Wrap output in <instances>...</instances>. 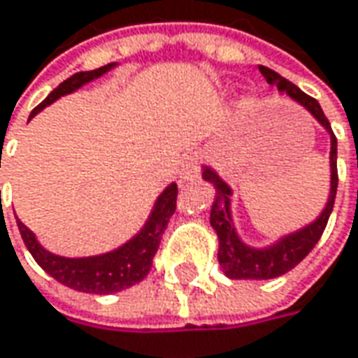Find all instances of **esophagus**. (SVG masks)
<instances>
[{
	"label": "esophagus",
	"mask_w": 358,
	"mask_h": 358,
	"mask_svg": "<svg viewBox=\"0 0 358 358\" xmlns=\"http://www.w3.org/2000/svg\"><path fill=\"white\" fill-rule=\"evenodd\" d=\"M200 174V162L196 155H186L182 164H180V178L182 180H194Z\"/></svg>",
	"instance_id": "34e87169"
}]
</instances>
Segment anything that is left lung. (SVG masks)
I'll use <instances>...</instances> for the list:
<instances>
[{"mask_svg": "<svg viewBox=\"0 0 358 358\" xmlns=\"http://www.w3.org/2000/svg\"><path fill=\"white\" fill-rule=\"evenodd\" d=\"M259 73L264 75L265 80L269 85H278L279 91L287 93L303 105L311 115H313L331 134V194H329V202H327L323 214L315 220L313 224H309L307 228L299 229L291 236H285L283 240H279L275 245L267 248V250H253L248 248L245 243H241L236 229L231 226V216H229V196L231 190L228 184L217 176L214 170L203 168V180L212 182L216 188V200L210 212V224L216 229L217 240H220V250H217V262L222 265L224 273L229 279H273L287 273L295 265L305 259V255L315 248V243L321 240L323 231L327 228L329 216L333 212L335 206V196H337V184H339V174H337V138L331 130V124L327 120L325 113L321 110L319 103L313 96L305 94L295 87L291 80L283 79L279 73L271 69L259 65Z\"/></svg>", "mask_w": 358, "mask_h": 358, "instance_id": "left-lung-1", "label": "left lung"}]
</instances>
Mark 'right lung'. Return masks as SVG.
I'll return each instance as SVG.
<instances>
[{"label": "right lung", "instance_id": "obj_1", "mask_svg": "<svg viewBox=\"0 0 358 358\" xmlns=\"http://www.w3.org/2000/svg\"><path fill=\"white\" fill-rule=\"evenodd\" d=\"M110 67H115V63L94 69V71L75 73L73 77L63 80L41 105L33 108L31 117H35L39 110H43L47 105H51L59 96L73 93L75 89L83 87L85 83L101 77ZM176 198H178V186L170 184L166 190L160 194V198L156 200L152 216L136 238H132L129 243H124L122 248H118L115 252L105 253V255H94V257H79V259L59 257L55 253L45 252L35 240L31 229L23 226L19 220L17 228L27 250L33 255V259L41 265V269L47 271L51 278L71 287V289L106 295V293L129 289L150 273L152 259H155V253L158 252L162 234L168 228V222H170L172 214L176 212Z\"/></svg>", "mask_w": 358, "mask_h": 358}]
</instances>
